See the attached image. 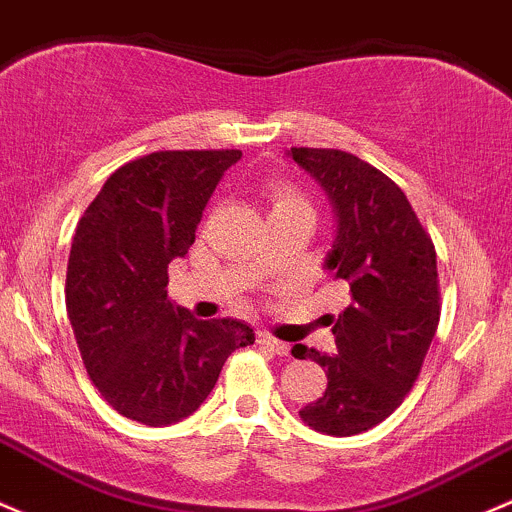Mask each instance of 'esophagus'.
Instances as JSON below:
<instances>
[{"instance_id": "esophagus-1", "label": "esophagus", "mask_w": 512, "mask_h": 512, "mask_svg": "<svg viewBox=\"0 0 512 512\" xmlns=\"http://www.w3.org/2000/svg\"><path fill=\"white\" fill-rule=\"evenodd\" d=\"M257 343H262V346H267L277 355H289V343L277 341V338L270 336V333H257Z\"/></svg>"}]
</instances>
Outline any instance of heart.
I'll return each instance as SVG.
<instances>
[{"label":"heart","mask_w":512,"mask_h":512,"mask_svg":"<svg viewBox=\"0 0 512 512\" xmlns=\"http://www.w3.org/2000/svg\"><path fill=\"white\" fill-rule=\"evenodd\" d=\"M267 198H270L272 215L287 211H311L304 193H301L297 186L287 184V181H272V184L267 186Z\"/></svg>","instance_id":"obj_1"}]
</instances>
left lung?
<instances>
[{"label":"left lung","mask_w":512,"mask_h":512,"mask_svg":"<svg viewBox=\"0 0 512 512\" xmlns=\"http://www.w3.org/2000/svg\"><path fill=\"white\" fill-rule=\"evenodd\" d=\"M328 193L336 238L326 270L348 289V306L328 324L336 355L294 346V358L324 368L328 385L299 417L316 432L353 437L390 417L412 390L439 326L434 242L402 188L341 149L289 152Z\"/></svg>","instance_id":"obj_1"}]
</instances>
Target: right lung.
Returning <instances> with one entry per match:
<instances>
[{
	"label": "right lung",
	"mask_w": 512,
	"mask_h": 512,
	"mask_svg": "<svg viewBox=\"0 0 512 512\" xmlns=\"http://www.w3.org/2000/svg\"><path fill=\"white\" fill-rule=\"evenodd\" d=\"M240 157L188 149L129 161L75 228L66 309L80 358L100 395L147 427L196 412L228 355L255 343L242 321H201L166 294L169 262L193 245L215 186Z\"/></svg>",
	"instance_id": "obj_1"
}]
</instances>
